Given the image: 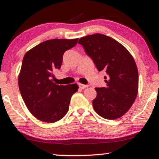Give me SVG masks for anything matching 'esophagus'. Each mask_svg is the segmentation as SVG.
I'll list each match as a JSON object with an SVG mask.
<instances>
[{
  "label": "esophagus",
  "mask_w": 159,
  "mask_h": 159,
  "mask_svg": "<svg viewBox=\"0 0 159 159\" xmlns=\"http://www.w3.org/2000/svg\"><path fill=\"white\" fill-rule=\"evenodd\" d=\"M78 85H79V88L80 89H82H82H84V88H88V85H86V84H82L81 83L78 84Z\"/></svg>",
  "instance_id": "obj_1"
}]
</instances>
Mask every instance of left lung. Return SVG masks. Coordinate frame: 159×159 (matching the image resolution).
Masks as SVG:
<instances>
[{"instance_id": "8db88e82", "label": "left lung", "mask_w": 159, "mask_h": 159, "mask_svg": "<svg viewBox=\"0 0 159 159\" xmlns=\"http://www.w3.org/2000/svg\"><path fill=\"white\" fill-rule=\"evenodd\" d=\"M78 43L92 58L98 70L105 71L106 88H95L94 110L106 119H116L126 114L138 93V71L127 49L116 40L102 34H90Z\"/></svg>"}]
</instances>
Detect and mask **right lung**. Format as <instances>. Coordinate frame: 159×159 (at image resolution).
<instances>
[{
	"mask_svg": "<svg viewBox=\"0 0 159 159\" xmlns=\"http://www.w3.org/2000/svg\"><path fill=\"white\" fill-rule=\"evenodd\" d=\"M77 39H53L40 43L25 53L19 75L21 97L30 113L39 120L53 123L69 111L77 84H56L53 73L61 66L63 55L77 45Z\"/></svg>",
	"mask_w": 159,
	"mask_h": 159,
	"instance_id": "add662e5",
	"label": "right lung"
}]
</instances>
